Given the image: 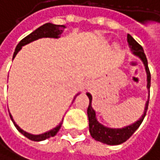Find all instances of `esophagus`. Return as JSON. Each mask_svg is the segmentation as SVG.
I'll use <instances>...</instances> for the list:
<instances>
[{"label": "esophagus", "instance_id": "esophagus-1", "mask_svg": "<svg viewBox=\"0 0 160 160\" xmlns=\"http://www.w3.org/2000/svg\"><path fill=\"white\" fill-rule=\"evenodd\" d=\"M92 85H93V83H92V82L91 81H89V82H86V89H90L91 87H92Z\"/></svg>", "mask_w": 160, "mask_h": 160}]
</instances>
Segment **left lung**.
Segmentation results:
<instances>
[{
  "label": "left lung",
  "instance_id": "left-lung-1",
  "mask_svg": "<svg viewBox=\"0 0 160 160\" xmlns=\"http://www.w3.org/2000/svg\"><path fill=\"white\" fill-rule=\"evenodd\" d=\"M128 43L130 51L135 56L139 57L141 59V61L143 62V65H144L145 71H146V75H147V89L149 91L150 85H151V75H150V71L148 68V62H147V59L144 54L143 48L130 34H128ZM86 95L89 98V107L87 109V115H88V119H89L90 134L93 137V139H95L96 141L103 142L105 144H109V145H118V144L125 142L139 128V127L141 126V124L142 123V121L146 115V112L148 109V103H149V97H150V94H149L148 99L145 103L143 113L140 117V119H138L133 124L124 127L122 128H112L105 127L104 125L100 124L98 121L97 115H96V111L92 107V95L90 93H86Z\"/></svg>",
  "mask_w": 160,
  "mask_h": 160
}]
</instances>
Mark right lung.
<instances>
[{"label": "right lung", "mask_w": 160, "mask_h": 160, "mask_svg": "<svg viewBox=\"0 0 160 160\" xmlns=\"http://www.w3.org/2000/svg\"><path fill=\"white\" fill-rule=\"evenodd\" d=\"M63 29H65V26L64 25H56V24H52V23H46L42 26H40L39 28H37L36 30H34L32 32H31L29 35H27L26 37H24L18 44V46L16 47V49H15V52H14V55H13V59L16 57V55L18 54V52L21 49V48L31 42H33L39 38H46V37H48V38H59L62 34V32H63ZM79 95L77 94V96ZM76 96V97H77ZM76 97L74 98V99L76 98ZM73 99V101H74ZM9 115H10V118L14 124V126L16 127V128L22 134L24 135L26 138H28L29 140L31 141H34V142H41V141H44L46 139H48L50 137H53L57 134V132L59 131V129L61 128L62 127V120L60 122V124L58 126H56L54 128L47 131V132H44L42 134H37V135H34V134H31V133H28L26 131H24L23 129H21L17 124L16 122L14 121L13 119V116L11 115V113L9 112Z\"/></svg>", "instance_id": "right-lung-1"}]
</instances>
